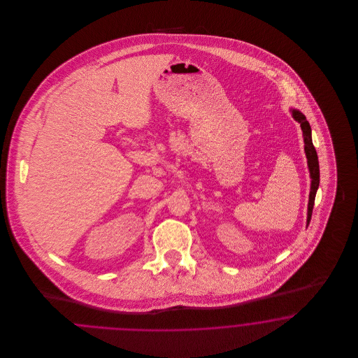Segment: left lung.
I'll use <instances>...</instances> for the list:
<instances>
[{
    "label": "left lung",
    "mask_w": 358,
    "mask_h": 358,
    "mask_svg": "<svg viewBox=\"0 0 358 358\" xmlns=\"http://www.w3.org/2000/svg\"><path fill=\"white\" fill-rule=\"evenodd\" d=\"M289 113L292 115V118L296 120L301 124L302 133H303V142H305V153L307 158V168L310 173V178H311V184H310V194H308V204H307V220L306 224H310L311 220V213H313V206L315 201V194L320 187V162H318V155L315 152V148L313 145V139H311V127L310 123L307 122L306 117L296 108H289Z\"/></svg>",
    "instance_id": "1"
}]
</instances>
